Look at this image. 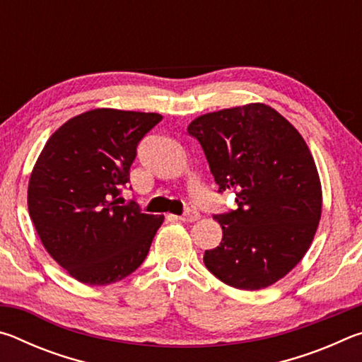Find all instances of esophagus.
<instances>
[{
    "mask_svg": "<svg viewBox=\"0 0 362 362\" xmlns=\"http://www.w3.org/2000/svg\"><path fill=\"white\" fill-rule=\"evenodd\" d=\"M199 212L196 209H187L179 218L182 222H196V220H199Z\"/></svg>",
    "mask_w": 362,
    "mask_h": 362,
    "instance_id": "esophagus-1",
    "label": "esophagus"
}]
</instances>
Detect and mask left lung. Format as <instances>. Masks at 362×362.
<instances>
[{"mask_svg": "<svg viewBox=\"0 0 362 362\" xmlns=\"http://www.w3.org/2000/svg\"><path fill=\"white\" fill-rule=\"evenodd\" d=\"M188 134L203 146L218 193H236L238 209L214 216L223 238L204 252L206 268L236 289L274 284L303 259L321 218V182L308 145L265 103L201 115Z\"/></svg>", "mask_w": 362, "mask_h": 362, "instance_id": "left-lung-1", "label": "left lung"}]
</instances>
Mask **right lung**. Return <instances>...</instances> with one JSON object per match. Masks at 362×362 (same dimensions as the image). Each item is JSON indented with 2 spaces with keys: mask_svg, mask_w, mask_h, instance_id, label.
Wrapping results in <instances>:
<instances>
[{
  "mask_svg": "<svg viewBox=\"0 0 362 362\" xmlns=\"http://www.w3.org/2000/svg\"><path fill=\"white\" fill-rule=\"evenodd\" d=\"M158 113L95 108L59 127L28 182V212L42 246L79 283L105 286L142 265L164 217L119 198L137 145Z\"/></svg>",
  "mask_w": 362,
  "mask_h": 362,
  "instance_id": "add662e5",
  "label": "right lung"
}]
</instances>
